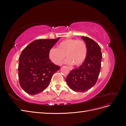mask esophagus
Instances as JSON below:
<instances>
[{
	"instance_id": "obj_1",
	"label": "esophagus",
	"mask_w": 126,
	"mask_h": 126,
	"mask_svg": "<svg viewBox=\"0 0 126 126\" xmlns=\"http://www.w3.org/2000/svg\"><path fill=\"white\" fill-rule=\"evenodd\" d=\"M68 68H69V69H70V70H72V68H71V67H68Z\"/></svg>"
}]
</instances>
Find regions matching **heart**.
Masks as SVG:
<instances>
[{"instance_id": "obj_1", "label": "heart", "mask_w": 126, "mask_h": 126, "mask_svg": "<svg viewBox=\"0 0 126 126\" xmlns=\"http://www.w3.org/2000/svg\"><path fill=\"white\" fill-rule=\"evenodd\" d=\"M87 47L82 40L67 39L61 42L58 48L52 47L49 51V58L56 65H60L65 55L68 58L65 63L79 66L83 63L86 58Z\"/></svg>"}]
</instances>
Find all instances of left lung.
Instances as JSON below:
<instances>
[{
  "label": "left lung",
  "mask_w": 126,
  "mask_h": 126,
  "mask_svg": "<svg viewBox=\"0 0 126 126\" xmlns=\"http://www.w3.org/2000/svg\"><path fill=\"white\" fill-rule=\"evenodd\" d=\"M87 47L86 58L78 68L72 69L66 81L68 86L76 92L86 91L96 84L100 74L102 54L98 44L89 37L82 36Z\"/></svg>",
  "instance_id": "1"
}]
</instances>
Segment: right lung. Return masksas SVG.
<instances>
[{
	"mask_svg": "<svg viewBox=\"0 0 126 126\" xmlns=\"http://www.w3.org/2000/svg\"><path fill=\"white\" fill-rule=\"evenodd\" d=\"M60 37L38 39L29 44L19 58L18 78L22 89L31 95L44 91L60 67L51 62L49 51Z\"/></svg>",
	"mask_w": 126,
	"mask_h": 126,
	"instance_id": "obj_1",
	"label": "right lung"
}]
</instances>
